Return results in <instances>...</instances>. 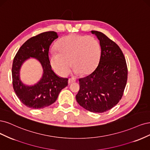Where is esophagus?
I'll return each instance as SVG.
<instances>
[{
  "label": "esophagus",
  "instance_id": "obj_1",
  "mask_svg": "<svg viewBox=\"0 0 150 150\" xmlns=\"http://www.w3.org/2000/svg\"><path fill=\"white\" fill-rule=\"evenodd\" d=\"M75 81H76V80H75V79H69L68 82H69V84H71V83H74V82H75Z\"/></svg>",
  "mask_w": 150,
  "mask_h": 150
}]
</instances>
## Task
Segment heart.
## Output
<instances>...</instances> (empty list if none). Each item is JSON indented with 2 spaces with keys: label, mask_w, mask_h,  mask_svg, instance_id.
Returning a JSON list of instances; mask_svg holds the SVG:
<instances>
[{
  "label": "heart",
  "mask_w": 150,
  "mask_h": 150,
  "mask_svg": "<svg viewBox=\"0 0 150 150\" xmlns=\"http://www.w3.org/2000/svg\"><path fill=\"white\" fill-rule=\"evenodd\" d=\"M57 51L49 54L52 68L58 74L65 76L69 73L71 64L76 74L88 75L97 67L101 47L95 38L79 34H70L61 38L56 43Z\"/></svg>",
  "instance_id": "b5f03b06"
}]
</instances>
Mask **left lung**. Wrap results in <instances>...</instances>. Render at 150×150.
I'll return each instance as SVG.
<instances>
[{
    "instance_id": "8db88e82",
    "label": "left lung",
    "mask_w": 150,
    "mask_h": 150,
    "mask_svg": "<svg viewBox=\"0 0 150 150\" xmlns=\"http://www.w3.org/2000/svg\"><path fill=\"white\" fill-rule=\"evenodd\" d=\"M100 41L101 56L92 74L79 79L78 103L93 113L112 109L122 99L127 85L128 69L119 46L102 32L91 30Z\"/></svg>"
}]
</instances>
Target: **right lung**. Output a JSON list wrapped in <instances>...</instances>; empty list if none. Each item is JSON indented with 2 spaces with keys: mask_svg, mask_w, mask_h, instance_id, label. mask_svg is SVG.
I'll list each match as a JSON object with an SVG mask.
<instances>
[{
  "mask_svg": "<svg viewBox=\"0 0 150 150\" xmlns=\"http://www.w3.org/2000/svg\"><path fill=\"white\" fill-rule=\"evenodd\" d=\"M59 37L57 32H45L32 37L21 47L13 59L12 75L13 88L18 99L26 107L39 109L54 103L61 90L68 85V79L61 78L52 70L49 57L52 42ZM30 57L37 59L43 69V75L34 86L23 84L20 79L23 63Z\"/></svg>",
  "mask_w": 150,
  "mask_h": 150,
  "instance_id": "add662e5",
  "label": "right lung"
}]
</instances>
